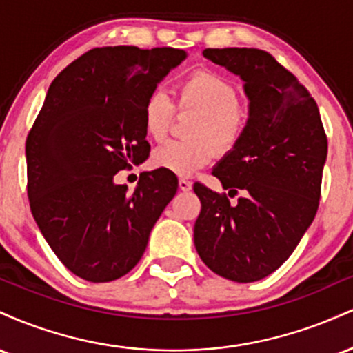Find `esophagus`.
Wrapping results in <instances>:
<instances>
[{
    "mask_svg": "<svg viewBox=\"0 0 353 353\" xmlns=\"http://www.w3.org/2000/svg\"><path fill=\"white\" fill-rule=\"evenodd\" d=\"M179 189L184 190V192H188V190L192 189V182L188 179H179Z\"/></svg>",
    "mask_w": 353,
    "mask_h": 353,
    "instance_id": "34e87169",
    "label": "esophagus"
}]
</instances>
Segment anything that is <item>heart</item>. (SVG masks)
<instances>
[{"mask_svg": "<svg viewBox=\"0 0 353 353\" xmlns=\"http://www.w3.org/2000/svg\"><path fill=\"white\" fill-rule=\"evenodd\" d=\"M177 109L197 112L189 128L192 139L169 141L152 152L156 169L176 176H192L219 151H230L244 136L249 116L241 106L239 89L212 71H194L177 86ZM176 114L172 101L163 89H152L143 104L144 131L154 141H163ZM213 143L210 145L208 141Z\"/></svg>", "mask_w": 353, "mask_h": 353, "instance_id": "obj_1", "label": "heart"}]
</instances>
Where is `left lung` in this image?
<instances>
[{"label":"left lung","instance_id":"1","mask_svg":"<svg viewBox=\"0 0 353 353\" xmlns=\"http://www.w3.org/2000/svg\"><path fill=\"white\" fill-rule=\"evenodd\" d=\"M202 54L241 76L250 104L244 136L212 171L229 196H244L230 205L225 192L196 182L194 244L212 272L255 282L290 257L317 214L327 136L310 92L272 54L255 48Z\"/></svg>","mask_w":353,"mask_h":353}]
</instances>
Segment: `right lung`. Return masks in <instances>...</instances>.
<instances>
[{
    "mask_svg": "<svg viewBox=\"0 0 353 353\" xmlns=\"http://www.w3.org/2000/svg\"><path fill=\"white\" fill-rule=\"evenodd\" d=\"M188 56L177 48H94L56 76L26 137L28 199L39 230L66 269L88 282L123 277L177 192L172 172L114 176L144 163L143 104Z\"/></svg>",
    "mask_w": 353,
    "mask_h": 353,
    "instance_id": "right-lung-1",
    "label": "right lung"
}]
</instances>
